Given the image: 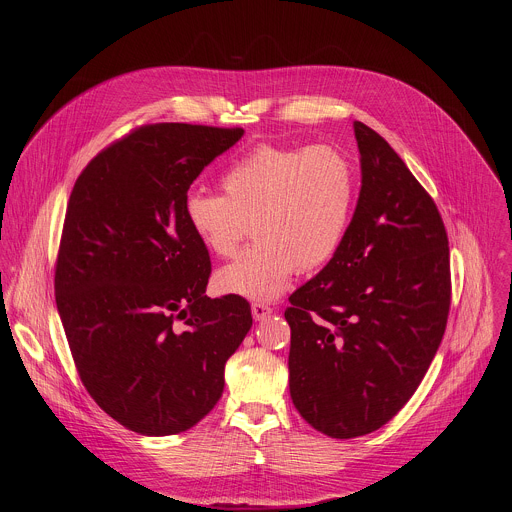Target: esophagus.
Instances as JSON below:
<instances>
[{
    "label": "esophagus",
    "mask_w": 512,
    "mask_h": 512,
    "mask_svg": "<svg viewBox=\"0 0 512 512\" xmlns=\"http://www.w3.org/2000/svg\"><path fill=\"white\" fill-rule=\"evenodd\" d=\"M251 314H253L255 320H265V318H269L273 314V308L267 306V304L255 302V304H251Z\"/></svg>",
    "instance_id": "34e87169"
}]
</instances>
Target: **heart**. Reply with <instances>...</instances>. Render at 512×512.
I'll use <instances>...</instances> for the list:
<instances>
[{
  "label": "heart",
  "instance_id": "b5f03b06",
  "mask_svg": "<svg viewBox=\"0 0 512 512\" xmlns=\"http://www.w3.org/2000/svg\"><path fill=\"white\" fill-rule=\"evenodd\" d=\"M223 190L192 188L188 227L218 257H233L249 225L255 243L218 269L223 294L273 300L291 275L328 263L342 245L356 202V170L332 145L283 148L261 143L225 176Z\"/></svg>",
  "mask_w": 512,
  "mask_h": 512
}]
</instances>
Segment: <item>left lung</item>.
Returning a JSON list of instances; mask_svg holds the SVG:
<instances>
[{
  "instance_id": "obj_1",
  "label": "left lung",
  "mask_w": 512,
  "mask_h": 512,
  "mask_svg": "<svg viewBox=\"0 0 512 512\" xmlns=\"http://www.w3.org/2000/svg\"><path fill=\"white\" fill-rule=\"evenodd\" d=\"M362 186L342 245L289 296V395L318 431L350 440L411 399L446 332L448 233L391 145L354 121Z\"/></svg>"
}]
</instances>
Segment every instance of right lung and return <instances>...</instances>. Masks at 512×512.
I'll list each match as a JSON object with an SVG mask.
<instances>
[{"label": "right lung", "instance_id": "obj_1", "mask_svg": "<svg viewBox=\"0 0 512 512\" xmlns=\"http://www.w3.org/2000/svg\"><path fill=\"white\" fill-rule=\"evenodd\" d=\"M241 127L139 125L107 145L70 192L54 269L56 308L95 403L141 435H174L221 399L225 364L253 316L210 300L208 249L184 198Z\"/></svg>", "mask_w": 512, "mask_h": 512}]
</instances>
